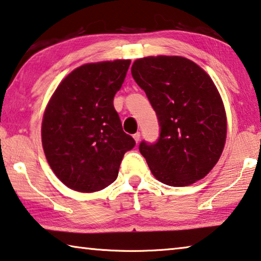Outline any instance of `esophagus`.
I'll return each instance as SVG.
<instances>
[{
  "label": "esophagus",
  "mask_w": 261,
  "mask_h": 261,
  "mask_svg": "<svg viewBox=\"0 0 261 261\" xmlns=\"http://www.w3.org/2000/svg\"><path fill=\"white\" fill-rule=\"evenodd\" d=\"M134 139H135L136 143H138L139 139H141V134H139V132H137V134H135L134 135Z\"/></svg>",
  "instance_id": "34e87169"
}]
</instances>
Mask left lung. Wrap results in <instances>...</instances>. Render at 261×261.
Wrapping results in <instances>:
<instances>
[{
	"mask_svg": "<svg viewBox=\"0 0 261 261\" xmlns=\"http://www.w3.org/2000/svg\"><path fill=\"white\" fill-rule=\"evenodd\" d=\"M131 73L161 125L157 143L139 145L154 178L177 188L200 180L219 161L227 134L226 112L212 79L181 56L138 58Z\"/></svg>",
	"mask_w": 261,
	"mask_h": 261,
	"instance_id": "8db88e82",
	"label": "left lung"
}]
</instances>
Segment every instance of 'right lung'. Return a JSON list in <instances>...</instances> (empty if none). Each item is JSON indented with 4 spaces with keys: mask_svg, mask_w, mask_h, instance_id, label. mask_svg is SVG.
I'll list each match as a JSON object with an SVG mask.
<instances>
[{
    "mask_svg": "<svg viewBox=\"0 0 261 261\" xmlns=\"http://www.w3.org/2000/svg\"><path fill=\"white\" fill-rule=\"evenodd\" d=\"M130 60L87 63L64 77L42 119V145L50 168L65 186L91 193L118 176L120 162L135 146L114 108Z\"/></svg>",
    "mask_w": 261,
    "mask_h": 261,
    "instance_id": "obj_1",
    "label": "right lung"
}]
</instances>
